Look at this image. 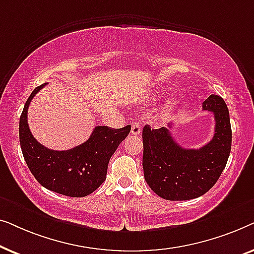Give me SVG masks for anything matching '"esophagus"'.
Returning <instances> with one entry per match:
<instances>
[{
	"label": "esophagus",
	"mask_w": 254,
	"mask_h": 254,
	"mask_svg": "<svg viewBox=\"0 0 254 254\" xmlns=\"http://www.w3.org/2000/svg\"><path fill=\"white\" fill-rule=\"evenodd\" d=\"M131 134L133 135H138L141 133V124L138 121H135V123L131 124Z\"/></svg>",
	"instance_id": "esophagus-1"
}]
</instances>
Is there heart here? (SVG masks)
Masks as SVG:
<instances>
[{
    "label": "heart",
    "mask_w": 254,
    "mask_h": 254,
    "mask_svg": "<svg viewBox=\"0 0 254 254\" xmlns=\"http://www.w3.org/2000/svg\"><path fill=\"white\" fill-rule=\"evenodd\" d=\"M176 106H177V100L175 98L170 99L169 102H166V104L164 105V112H170V111H172Z\"/></svg>",
    "instance_id": "1"
}]
</instances>
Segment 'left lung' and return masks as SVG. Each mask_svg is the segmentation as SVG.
I'll return each instance as SVG.
<instances>
[{
  "instance_id": "1",
  "label": "left lung",
  "mask_w": 254,
  "mask_h": 254,
  "mask_svg": "<svg viewBox=\"0 0 254 254\" xmlns=\"http://www.w3.org/2000/svg\"><path fill=\"white\" fill-rule=\"evenodd\" d=\"M202 110L214 113L215 134L200 149H185L177 143L165 127L151 129L145 125L143 172L145 182L165 200L195 199L213 187L227 165L231 150V125L227 104L220 96L210 95Z\"/></svg>"
}]
</instances>
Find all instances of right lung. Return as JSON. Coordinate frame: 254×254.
<instances>
[{"instance_id":"1","label":"right lung","mask_w":254,"mask_h":254,"mask_svg":"<svg viewBox=\"0 0 254 254\" xmlns=\"http://www.w3.org/2000/svg\"><path fill=\"white\" fill-rule=\"evenodd\" d=\"M46 83L38 86L26 100L19 118V142L30 171L45 189L71 197H82L105 182L107 165L114 151L130 131V126H97L84 143L69 150H52L40 144L27 125L31 100Z\"/></svg>"}]
</instances>
